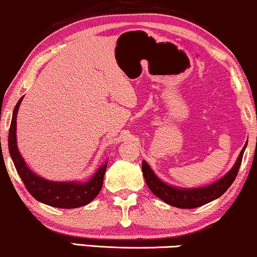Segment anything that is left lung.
Instances as JSON below:
<instances>
[{"instance_id":"1","label":"left lung","mask_w":257,"mask_h":257,"mask_svg":"<svg viewBox=\"0 0 257 257\" xmlns=\"http://www.w3.org/2000/svg\"><path fill=\"white\" fill-rule=\"evenodd\" d=\"M245 147L246 144L244 145L243 150L240 151L233 168L224 177H221L214 183L207 185V187L183 189V188L172 187V185L166 184L158 176L154 175L152 169L148 166V164L145 160L142 162V174H144L145 181H146L151 191L154 195L158 196L160 200H163L164 202L177 207V208H196V207L203 206L220 197L231 187L238 174V170H239Z\"/></svg>"}]
</instances>
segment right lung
Here are the masks:
<instances>
[{
	"label": "right lung",
	"mask_w": 257,
	"mask_h": 257,
	"mask_svg": "<svg viewBox=\"0 0 257 257\" xmlns=\"http://www.w3.org/2000/svg\"><path fill=\"white\" fill-rule=\"evenodd\" d=\"M24 97L15 105L8 134V148L18 174L23 179L29 193L45 205L57 208H78L88 205L98 195L103 187V179L107 163L99 168L87 182H54L40 177L25 163L17 145V115Z\"/></svg>",
	"instance_id": "1"
}]
</instances>
